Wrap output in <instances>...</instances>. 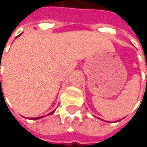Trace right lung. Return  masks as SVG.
Masks as SVG:
<instances>
[{
	"label": "right lung",
	"instance_id": "1",
	"mask_svg": "<svg viewBox=\"0 0 147 147\" xmlns=\"http://www.w3.org/2000/svg\"><path fill=\"white\" fill-rule=\"evenodd\" d=\"M0 81H1V78H0ZM54 112H55V110H54V111H52L51 113H50L49 115H51V114H53ZM42 117L43 116H42V117H37V118H32L31 119H41V118H42Z\"/></svg>",
	"mask_w": 147,
	"mask_h": 147
}]
</instances>
